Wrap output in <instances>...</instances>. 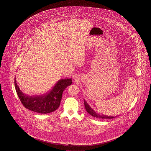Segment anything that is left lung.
Segmentation results:
<instances>
[{"label":"left lung","mask_w":151,"mask_h":151,"mask_svg":"<svg viewBox=\"0 0 151 151\" xmlns=\"http://www.w3.org/2000/svg\"><path fill=\"white\" fill-rule=\"evenodd\" d=\"M84 105H85V109L86 110L87 112L92 116L93 117H95L96 118H99V119H114V117H116V116H107L105 114H99L96 113V112L92 109L91 107L88 105V104H87V102L84 99Z\"/></svg>","instance_id":"left-lung-1"}]
</instances>
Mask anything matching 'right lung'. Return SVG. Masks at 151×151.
<instances>
[{
  "label": "right lung",
  "instance_id": "right-lung-1",
  "mask_svg": "<svg viewBox=\"0 0 151 151\" xmlns=\"http://www.w3.org/2000/svg\"><path fill=\"white\" fill-rule=\"evenodd\" d=\"M14 85L19 98L23 106L29 110L39 114H49L57 110L60 105L64 90L72 84V78L59 80L50 91L41 95L29 96L19 88L15 78Z\"/></svg>",
  "mask_w": 151,
  "mask_h": 151
}]
</instances>
